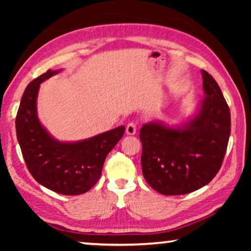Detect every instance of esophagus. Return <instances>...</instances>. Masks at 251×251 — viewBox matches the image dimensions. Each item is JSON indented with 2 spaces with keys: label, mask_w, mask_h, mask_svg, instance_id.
Listing matches in <instances>:
<instances>
[{
  "label": "esophagus",
  "mask_w": 251,
  "mask_h": 251,
  "mask_svg": "<svg viewBox=\"0 0 251 251\" xmlns=\"http://www.w3.org/2000/svg\"><path fill=\"white\" fill-rule=\"evenodd\" d=\"M136 130H137V128H136L135 123H129V124L126 126V134L127 135H130V136L135 135Z\"/></svg>",
  "instance_id": "esophagus-1"
}]
</instances>
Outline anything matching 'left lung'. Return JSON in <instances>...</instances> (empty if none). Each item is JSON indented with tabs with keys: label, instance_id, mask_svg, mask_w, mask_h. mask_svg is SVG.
I'll list each match as a JSON object with an SVG mask.
<instances>
[{
	"label": "left lung",
	"instance_id": "8db88e82",
	"mask_svg": "<svg viewBox=\"0 0 251 251\" xmlns=\"http://www.w3.org/2000/svg\"><path fill=\"white\" fill-rule=\"evenodd\" d=\"M201 73L205 99L192 116L172 126L148 122L139 131L144 178L161 195H185L206 186L226 154L230 110L217 82L206 71Z\"/></svg>",
	"mask_w": 251,
	"mask_h": 251
}]
</instances>
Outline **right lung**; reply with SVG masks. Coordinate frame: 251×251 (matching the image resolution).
I'll list each match as a JSON object with an SVG mask.
<instances>
[{
    "instance_id": "1",
    "label": "right lung",
    "mask_w": 251,
    "mask_h": 251,
    "mask_svg": "<svg viewBox=\"0 0 251 251\" xmlns=\"http://www.w3.org/2000/svg\"><path fill=\"white\" fill-rule=\"evenodd\" d=\"M62 71L49 70L27 85L15 126L21 151L34 179L55 193L74 196L88 192L99 181L106 156L123 137L125 126L76 142H62L50 135L37 115V95L41 83Z\"/></svg>"
}]
</instances>
